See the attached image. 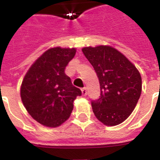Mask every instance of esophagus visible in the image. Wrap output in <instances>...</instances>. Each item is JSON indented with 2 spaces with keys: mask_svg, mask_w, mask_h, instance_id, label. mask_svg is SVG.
Masks as SVG:
<instances>
[{
  "mask_svg": "<svg viewBox=\"0 0 160 160\" xmlns=\"http://www.w3.org/2000/svg\"><path fill=\"white\" fill-rule=\"evenodd\" d=\"M81 91H82V95H84V96H85V95H87V89L85 87L83 88L82 90H81Z\"/></svg>",
  "mask_w": 160,
  "mask_h": 160,
  "instance_id": "1",
  "label": "esophagus"
}]
</instances>
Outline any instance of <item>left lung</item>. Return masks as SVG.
Segmentation results:
<instances>
[{"label": "left lung", "mask_w": 160, "mask_h": 160, "mask_svg": "<svg viewBox=\"0 0 160 160\" xmlns=\"http://www.w3.org/2000/svg\"><path fill=\"white\" fill-rule=\"evenodd\" d=\"M82 52L100 81V98L91 101L94 114L108 126L121 124L133 112L140 97V74L123 54L110 46L85 47Z\"/></svg>", "instance_id": "1"}]
</instances>
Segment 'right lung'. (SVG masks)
Masks as SVG:
<instances>
[{"instance_id": "obj_1", "label": "right lung", "mask_w": 160, "mask_h": 160, "mask_svg": "<svg viewBox=\"0 0 160 160\" xmlns=\"http://www.w3.org/2000/svg\"><path fill=\"white\" fill-rule=\"evenodd\" d=\"M75 52V48L50 49L36 60L24 78L21 100L40 124L48 127L60 125L70 117L74 100L81 95V90L65 74Z\"/></svg>"}]
</instances>
